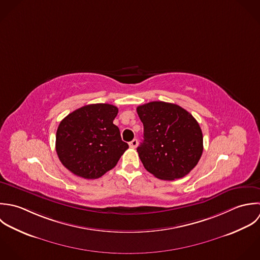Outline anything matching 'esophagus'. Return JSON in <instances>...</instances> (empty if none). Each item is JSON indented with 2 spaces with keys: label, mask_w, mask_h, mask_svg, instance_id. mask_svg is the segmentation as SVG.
I'll return each mask as SVG.
<instances>
[{
  "label": "esophagus",
  "mask_w": 260,
  "mask_h": 260,
  "mask_svg": "<svg viewBox=\"0 0 260 260\" xmlns=\"http://www.w3.org/2000/svg\"><path fill=\"white\" fill-rule=\"evenodd\" d=\"M129 146L131 148H136L138 146V140L137 139H133L130 143H129Z\"/></svg>",
  "instance_id": "34e87169"
}]
</instances>
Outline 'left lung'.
I'll list each match as a JSON object with an SVG mask.
<instances>
[{
  "mask_svg": "<svg viewBox=\"0 0 260 260\" xmlns=\"http://www.w3.org/2000/svg\"><path fill=\"white\" fill-rule=\"evenodd\" d=\"M137 114L144 127V140L137 152L147 172L173 180L198 165L203 133L191 114L175 104L157 101L137 107Z\"/></svg>",
  "mask_w": 260,
  "mask_h": 260,
  "instance_id": "8db88e82",
  "label": "left lung"
}]
</instances>
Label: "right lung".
<instances>
[{
	"label": "right lung",
	"mask_w": 260,
	"mask_h": 260,
	"mask_svg": "<svg viewBox=\"0 0 260 260\" xmlns=\"http://www.w3.org/2000/svg\"><path fill=\"white\" fill-rule=\"evenodd\" d=\"M118 108L90 104L69 114L56 131L55 149L61 164L78 176L91 179L116 167L129 147L113 124Z\"/></svg>",
	"instance_id": "1"
}]
</instances>
